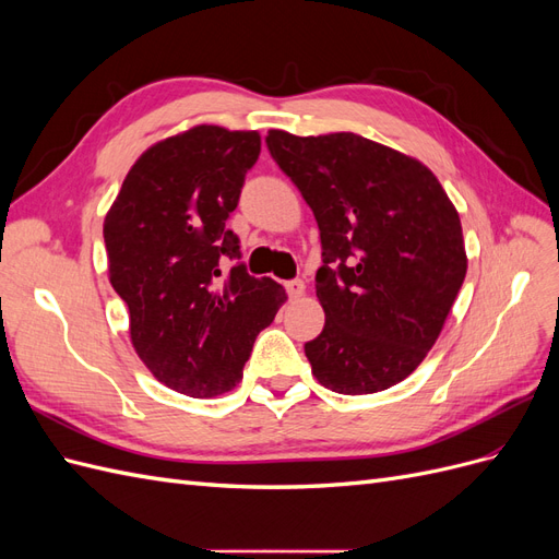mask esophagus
Returning <instances> with one entry per match:
<instances>
[{
	"mask_svg": "<svg viewBox=\"0 0 559 559\" xmlns=\"http://www.w3.org/2000/svg\"><path fill=\"white\" fill-rule=\"evenodd\" d=\"M284 289H286V294H289L292 298H298V296H302V292H306V282L302 280H289L284 284Z\"/></svg>",
	"mask_w": 559,
	"mask_h": 559,
	"instance_id": "esophagus-1",
	"label": "esophagus"
}]
</instances>
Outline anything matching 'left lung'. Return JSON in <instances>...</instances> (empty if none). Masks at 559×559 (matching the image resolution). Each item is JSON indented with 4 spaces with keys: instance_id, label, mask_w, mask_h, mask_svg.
I'll use <instances>...</instances> for the list:
<instances>
[{
    "instance_id": "8db88e82",
    "label": "left lung",
    "mask_w": 559,
    "mask_h": 559,
    "mask_svg": "<svg viewBox=\"0 0 559 559\" xmlns=\"http://www.w3.org/2000/svg\"><path fill=\"white\" fill-rule=\"evenodd\" d=\"M265 144L319 226L326 324L306 343L314 378L349 396L394 386L427 357L462 289L460 214L429 167L361 134L270 130Z\"/></svg>"
}]
</instances>
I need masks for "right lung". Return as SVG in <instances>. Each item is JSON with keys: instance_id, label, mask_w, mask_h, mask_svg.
<instances>
[{"instance_id": "add662e5", "label": "right lung", "mask_w": 559, "mask_h": 559, "mask_svg": "<svg viewBox=\"0 0 559 559\" xmlns=\"http://www.w3.org/2000/svg\"><path fill=\"white\" fill-rule=\"evenodd\" d=\"M259 154V132L195 126L144 151L105 218L132 347L156 380L193 399L242 380L253 341L286 300L282 284L247 273L226 228ZM222 258L239 261L228 278Z\"/></svg>"}]
</instances>
